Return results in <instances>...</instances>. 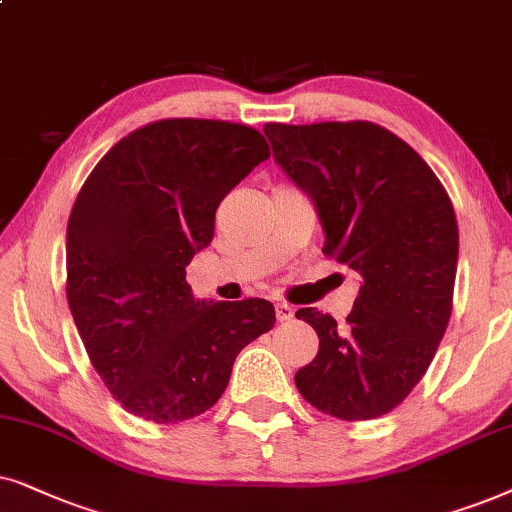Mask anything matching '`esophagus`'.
I'll list each match as a JSON object with an SVG mask.
<instances>
[{
	"instance_id": "1",
	"label": "esophagus",
	"mask_w": 512,
	"mask_h": 512,
	"mask_svg": "<svg viewBox=\"0 0 512 512\" xmlns=\"http://www.w3.org/2000/svg\"><path fill=\"white\" fill-rule=\"evenodd\" d=\"M276 318L281 320V323H288V320L295 318V309H292L290 304L278 302V304H276Z\"/></svg>"
}]
</instances>
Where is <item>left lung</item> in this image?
<instances>
[{"mask_svg":"<svg viewBox=\"0 0 512 512\" xmlns=\"http://www.w3.org/2000/svg\"><path fill=\"white\" fill-rule=\"evenodd\" d=\"M264 135L316 208L325 255L360 276L346 323L316 309L295 313L320 339L295 384L320 412L377 419L419 384L452 316V201L407 142L370 121L267 124Z\"/></svg>","mask_w":512,"mask_h":512,"instance_id":"8db88e82","label":"left lung"}]
</instances>
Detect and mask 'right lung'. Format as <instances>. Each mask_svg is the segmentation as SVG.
<instances>
[{"label":"right lung","instance_id":"obj_1","mask_svg":"<svg viewBox=\"0 0 512 512\" xmlns=\"http://www.w3.org/2000/svg\"><path fill=\"white\" fill-rule=\"evenodd\" d=\"M269 156L250 126L163 119L117 142L81 187L67 302L95 372L135 417L177 424L210 410L241 349L274 327L267 299L206 302L187 283L217 206Z\"/></svg>","mask_w":512,"mask_h":512}]
</instances>
